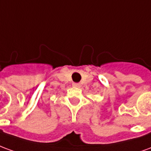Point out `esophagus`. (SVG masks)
<instances>
[{"label": "esophagus", "mask_w": 151, "mask_h": 151, "mask_svg": "<svg viewBox=\"0 0 151 151\" xmlns=\"http://www.w3.org/2000/svg\"><path fill=\"white\" fill-rule=\"evenodd\" d=\"M73 86H74V87H80L81 84L80 83H73Z\"/></svg>", "instance_id": "34e87169"}]
</instances>
